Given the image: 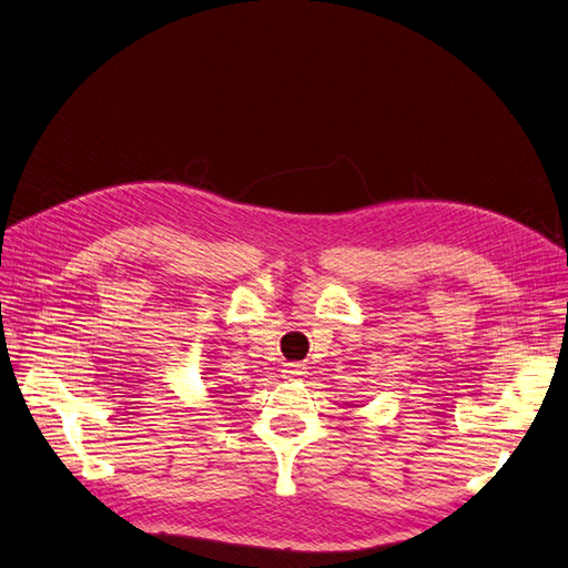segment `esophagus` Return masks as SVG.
<instances>
[{"label":"esophagus","instance_id":"1","mask_svg":"<svg viewBox=\"0 0 568 568\" xmlns=\"http://www.w3.org/2000/svg\"><path fill=\"white\" fill-rule=\"evenodd\" d=\"M305 374V367L301 363H286L282 367V376L284 379H301V376Z\"/></svg>","mask_w":568,"mask_h":568}]
</instances>
